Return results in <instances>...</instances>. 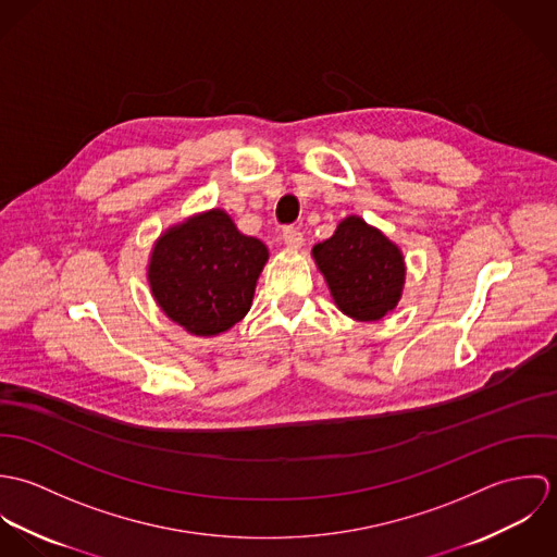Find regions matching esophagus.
Wrapping results in <instances>:
<instances>
[{
    "label": "esophagus",
    "instance_id": "obj_1",
    "mask_svg": "<svg viewBox=\"0 0 557 557\" xmlns=\"http://www.w3.org/2000/svg\"><path fill=\"white\" fill-rule=\"evenodd\" d=\"M283 242L289 246V248H300L302 246V234L296 230V227H285L283 230Z\"/></svg>",
    "mask_w": 557,
    "mask_h": 557
}]
</instances>
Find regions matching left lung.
I'll use <instances>...</instances> for the list:
<instances>
[{
  "instance_id": "1",
  "label": "left lung",
  "mask_w": 557,
  "mask_h": 557,
  "mask_svg": "<svg viewBox=\"0 0 557 557\" xmlns=\"http://www.w3.org/2000/svg\"><path fill=\"white\" fill-rule=\"evenodd\" d=\"M336 309L356 321H380L397 309L405 257L393 239L349 214L311 250Z\"/></svg>"
}]
</instances>
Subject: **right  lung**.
I'll list each match as a JSON object with an SVG mask.
<instances>
[{
    "instance_id": "add662e5",
    "label": "right lung",
    "mask_w": 557,
    "mask_h": 557,
    "mask_svg": "<svg viewBox=\"0 0 557 557\" xmlns=\"http://www.w3.org/2000/svg\"><path fill=\"white\" fill-rule=\"evenodd\" d=\"M268 246L244 236L212 208L171 225L148 259V283L160 311L195 336H219L250 311L268 263Z\"/></svg>"
}]
</instances>
